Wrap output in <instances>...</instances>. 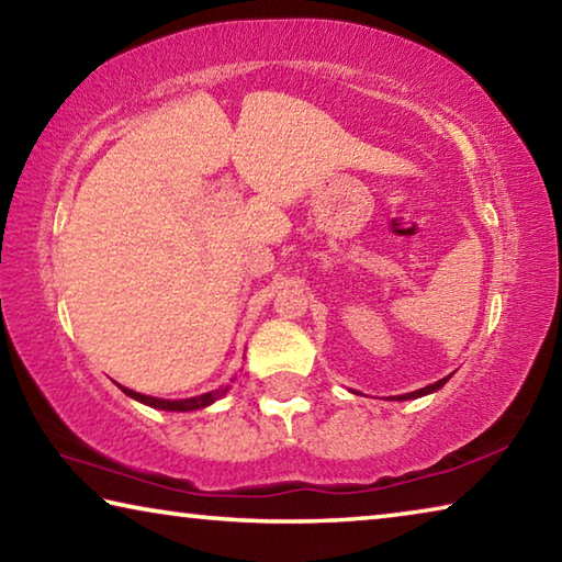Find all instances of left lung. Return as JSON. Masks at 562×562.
Returning <instances> with one entry per match:
<instances>
[{
	"mask_svg": "<svg viewBox=\"0 0 562 562\" xmlns=\"http://www.w3.org/2000/svg\"><path fill=\"white\" fill-rule=\"evenodd\" d=\"M446 382H449V376H446V379H439V382H436V384H429V386H424V389H416V392L402 394V396H398V402H404V398H418V396L431 394V392H436V389H441Z\"/></svg>",
	"mask_w": 562,
	"mask_h": 562,
	"instance_id": "1",
	"label": "left lung"
}]
</instances>
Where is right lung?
I'll return each mask as SVG.
<instances>
[{
  "instance_id": "right-lung-1",
  "label": "right lung",
  "mask_w": 562,
  "mask_h": 562,
  "mask_svg": "<svg viewBox=\"0 0 562 562\" xmlns=\"http://www.w3.org/2000/svg\"><path fill=\"white\" fill-rule=\"evenodd\" d=\"M227 389H231V384L223 386V389H215V392L201 394V396L178 398V402H168V398H156V396L138 394V392H133V389H126V386H121V392L126 394V396H131V398H136V402H140V404L160 408V412H195V408H205V406H211L213 402H217V398H223L227 394Z\"/></svg>"
}]
</instances>
